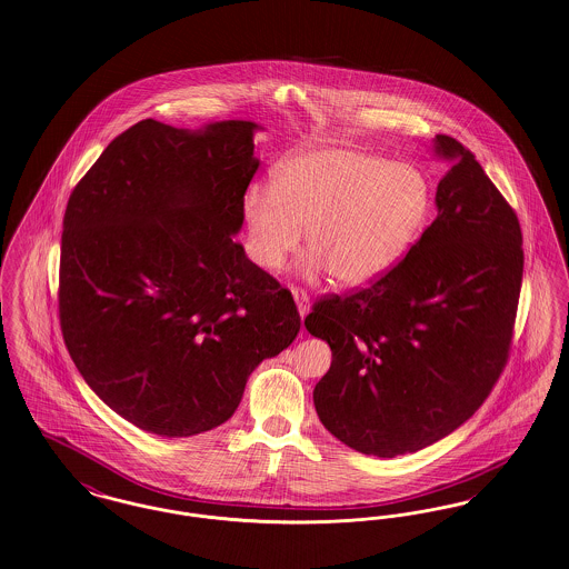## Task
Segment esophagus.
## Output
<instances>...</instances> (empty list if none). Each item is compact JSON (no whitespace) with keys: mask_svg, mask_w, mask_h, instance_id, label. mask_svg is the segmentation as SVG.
<instances>
[{"mask_svg":"<svg viewBox=\"0 0 569 569\" xmlns=\"http://www.w3.org/2000/svg\"><path fill=\"white\" fill-rule=\"evenodd\" d=\"M291 293H293L296 303H298L299 317L303 319V317L310 312V298H308V293H306V291H301L298 287H293V289H291Z\"/></svg>","mask_w":569,"mask_h":569,"instance_id":"34e87169","label":"esophagus"}]
</instances>
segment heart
<instances>
[{
  "label": "heart",
  "instance_id": "heart-1",
  "mask_svg": "<svg viewBox=\"0 0 569 569\" xmlns=\"http://www.w3.org/2000/svg\"><path fill=\"white\" fill-rule=\"evenodd\" d=\"M430 206V181L413 164L351 148L301 151L271 171L270 192H246V248L259 270H282L306 229V271L363 287L402 259Z\"/></svg>",
  "mask_w": 569,
  "mask_h": 569
}]
</instances>
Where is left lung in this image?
<instances>
[{"label":"left lung","mask_w":569,"mask_h":569,"mask_svg":"<svg viewBox=\"0 0 569 569\" xmlns=\"http://www.w3.org/2000/svg\"><path fill=\"white\" fill-rule=\"evenodd\" d=\"M437 218L391 270L312 306L306 329L331 349L315 388L321 423L379 458L437 443L471 418L508 361L522 284V233L476 156L448 134Z\"/></svg>","instance_id":"8db88e82"}]
</instances>
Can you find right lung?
Instances as JSON below:
<instances>
[{
    "instance_id": "1",
    "label": "right lung",
    "mask_w": 569,
    "mask_h": 569,
    "mask_svg": "<svg viewBox=\"0 0 569 569\" xmlns=\"http://www.w3.org/2000/svg\"><path fill=\"white\" fill-rule=\"evenodd\" d=\"M259 128L139 121L68 199L63 342L96 396L151 435L224 423L250 372L298 336L291 293L233 240Z\"/></svg>"
}]
</instances>
